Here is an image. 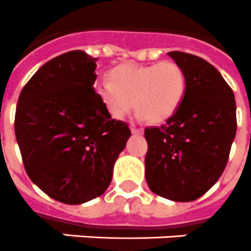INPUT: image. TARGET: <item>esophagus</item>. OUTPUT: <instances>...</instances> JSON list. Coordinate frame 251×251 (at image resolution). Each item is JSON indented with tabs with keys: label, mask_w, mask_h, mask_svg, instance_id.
<instances>
[{
	"label": "esophagus",
	"mask_w": 251,
	"mask_h": 251,
	"mask_svg": "<svg viewBox=\"0 0 251 251\" xmlns=\"http://www.w3.org/2000/svg\"><path fill=\"white\" fill-rule=\"evenodd\" d=\"M131 132L132 134H135V135H142L144 130L142 127H135V126H131Z\"/></svg>",
	"instance_id": "34e87169"
}]
</instances>
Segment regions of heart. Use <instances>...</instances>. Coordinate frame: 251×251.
I'll return each mask as SVG.
<instances>
[{
	"instance_id": "1",
	"label": "heart",
	"mask_w": 251,
	"mask_h": 251,
	"mask_svg": "<svg viewBox=\"0 0 251 251\" xmlns=\"http://www.w3.org/2000/svg\"><path fill=\"white\" fill-rule=\"evenodd\" d=\"M108 81L96 85L107 113L124 119L135 108L151 124H161L180 108L186 93L184 70L172 61L159 64H124L109 73Z\"/></svg>"
}]
</instances>
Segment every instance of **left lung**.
I'll return each instance as SVG.
<instances>
[{
  "label": "left lung",
  "mask_w": 251,
  "mask_h": 251,
  "mask_svg": "<svg viewBox=\"0 0 251 251\" xmlns=\"http://www.w3.org/2000/svg\"><path fill=\"white\" fill-rule=\"evenodd\" d=\"M167 54L184 70L186 93L165 125L145 129V180L159 197L193 201L225 171L236 135V102L213 65L178 50Z\"/></svg>",
  "instance_id": "obj_1"
}]
</instances>
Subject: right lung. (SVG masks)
Instances as JSON below:
<instances>
[{
  "label": "right lung",
  "mask_w": 251,
  "mask_h": 251,
  "mask_svg": "<svg viewBox=\"0 0 251 251\" xmlns=\"http://www.w3.org/2000/svg\"><path fill=\"white\" fill-rule=\"evenodd\" d=\"M96 61L79 50L52 58L25 84L16 106L15 135L25 171L65 204L85 203L107 190L131 135L97 96Z\"/></svg>",
  "instance_id": "right-lung-1"
}]
</instances>
